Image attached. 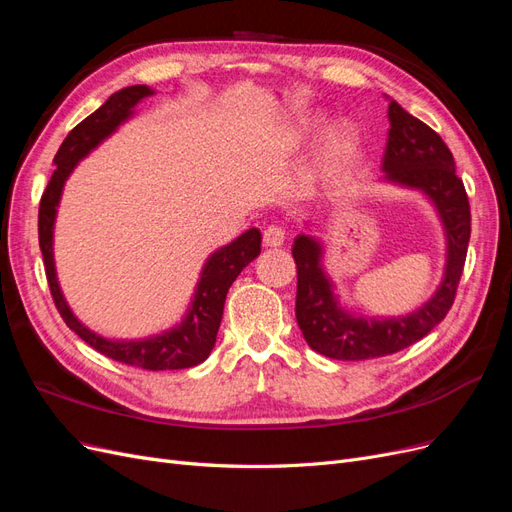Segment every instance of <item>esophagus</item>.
I'll use <instances>...</instances> for the list:
<instances>
[{
  "label": "esophagus",
  "instance_id": "esophagus-1",
  "mask_svg": "<svg viewBox=\"0 0 512 512\" xmlns=\"http://www.w3.org/2000/svg\"><path fill=\"white\" fill-rule=\"evenodd\" d=\"M284 241H286V232L282 226L271 224L265 228V232H262V243L267 247H280L284 245Z\"/></svg>",
  "mask_w": 512,
  "mask_h": 512
}]
</instances>
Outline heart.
I'll return each mask as SVG.
<instances>
[{"mask_svg":"<svg viewBox=\"0 0 512 512\" xmlns=\"http://www.w3.org/2000/svg\"><path fill=\"white\" fill-rule=\"evenodd\" d=\"M354 128L348 126V123H337L335 128H331V132L327 134V141H324V153L329 158H337L348 153L354 145Z\"/></svg>","mask_w":512,"mask_h":512,"instance_id":"heart-1","label":"heart"}]
</instances>
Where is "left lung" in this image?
I'll return each mask as SVG.
<instances>
[{
	"instance_id": "left-lung-1",
	"label": "left lung",
	"mask_w": 512,
	"mask_h": 512,
	"mask_svg": "<svg viewBox=\"0 0 512 512\" xmlns=\"http://www.w3.org/2000/svg\"><path fill=\"white\" fill-rule=\"evenodd\" d=\"M389 141L382 181L423 192L436 209L446 239V265L436 292L406 316L352 314L339 303L324 269V243L299 235L292 245L297 262V322L309 348L337 361H363L393 354L425 337L451 309L470 241V203L455 173L453 153L440 134L389 100Z\"/></svg>"
}]
</instances>
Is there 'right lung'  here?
<instances>
[{
	"label": "right lung",
	"mask_w": 512,
	"mask_h": 512,
	"mask_svg": "<svg viewBox=\"0 0 512 512\" xmlns=\"http://www.w3.org/2000/svg\"><path fill=\"white\" fill-rule=\"evenodd\" d=\"M153 94H156V91L147 85H132L126 89H119L98 108L96 113H91L87 119H83L79 126L66 136V141L61 143L53 160L57 166L55 173L49 185H46L40 200L38 239L53 301L68 327L79 335L83 342L108 356V359L151 371H162L194 367L198 363H203L211 354L222 322L228 288L237 280V275L260 254V230H245L241 237L230 241L228 245H222L220 250H215L207 258L203 271H200L194 288V297L181 322L162 331L160 335H149L143 339H108L85 327V324L74 316L64 292L59 288L53 254L57 207L72 170L102 141H106L121 123H126L134 115V108L138 102Z\"/></svg>",
	"instance_id": "obj_1"
}]
</instances>
